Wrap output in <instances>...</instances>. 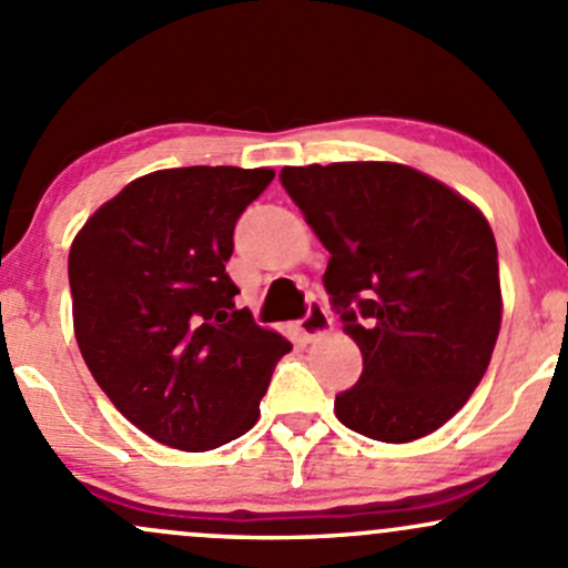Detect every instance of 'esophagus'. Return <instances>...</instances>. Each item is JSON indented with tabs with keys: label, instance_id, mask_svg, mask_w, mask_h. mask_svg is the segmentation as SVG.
<instances>
[{
	"label": "esophagus",
	"instance_id": "1",
	"mask_svg": "<svg viewBox=\"0 0 568 568\" xmlns=\"http://www.w3.org/2000/svg\"><path fill=\"white\" fill-rule=\"evenodd\" d=\"M298 332L307 336V339H317V336L332 332V315H328L326 304L313 298L307 307V315L298 321Z\"/></svg>",
	"mask_w": 568,
	"mask_h": 568
}]
</instances>
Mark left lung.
<instances>
[{"label": "left lung", "mask_w": 568, "mask_h": 568, "mask_svg": "<svg viewBox=\"0 0 568 568\" xmlns=\"http://www.w3.org/2000/svg\"><path fill=\"white\" fill-rule=\"evenodd\" d=\"M280 183L328 258L323 285L364 355L334 398L342 426L413 442L469 402L501 326L488 221L439 180L390 161L285 166Z\"/></svg>", "instance_id": "obj_1"}]
</instances>
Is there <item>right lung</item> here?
<instances>
[{"label": "right lung", "mask_w": 568, "mask_h": 568, "mask_svg": "<svg viewBox=\"0 0 568 568\" xmlns=\"http://www.w3.org/2000/svg\"><path fill=\"white\" fill-rule=\"evenodd\" d=\"M272 178L240 166L151 172L74 236L80 353L118 413L161 445L202 453L251 432L291 351L236 310L226 272L236 221Z\"/></svg>", "instance_id": "add662e5"}]
</instances>
